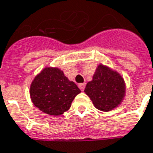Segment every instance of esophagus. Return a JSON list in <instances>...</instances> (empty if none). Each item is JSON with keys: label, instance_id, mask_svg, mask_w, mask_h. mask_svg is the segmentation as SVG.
Returning <instances> with one entry per match:
<instances>
[{"label": "esophagus", "instance_id": "34e87169", "mask_svg": "<svg viewBox=\"0 0 153 153\" xmlns=\"http://www.w3.org/2000/svg\"><path fill=\"white\" fill-rule=\"evenodd\" d=\"M79 88L81 89V91H84V89H85V83H81L79 84Z\"/></svg>", "mask_w": 153, "mask_h": 153}]
</instances>
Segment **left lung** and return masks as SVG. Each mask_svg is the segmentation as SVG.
I'll return each instance as SVG.
<instances>
[{"label":"left lung","mask_w":153,"mask_h":153,"mask_svg":"<svg viewBox=\"0 0 153 153\" xmlns=\"http://www.w3.org/2000/svg\"><path fill=\"white\" fill-rule=\"evenodd\" d=\"M97 110L104 112L113 111L121 105L127 92L126 83L118 71L99 64L84 90Z\"/></svg>","instance_id":"8db88e82"}]
</instances>
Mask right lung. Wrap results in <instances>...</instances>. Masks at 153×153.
I'll return each mask as SVG.
<instances>
[{"label":"right lung","mask_w":153,"mask_h":153,"mask_svg":"<svg viewBox=\"0 0 153 153\" xmlns=\"http://www.w3.org/2000/svg\"><path fill=\"white\" fill-rule=\"evenodd\" d=\"M81 93L77 85L57 67H46L34 76L30 86V99L43 113L61 115L69 110Z\"/></svg>","instance_id":"1"}]
</instances>
